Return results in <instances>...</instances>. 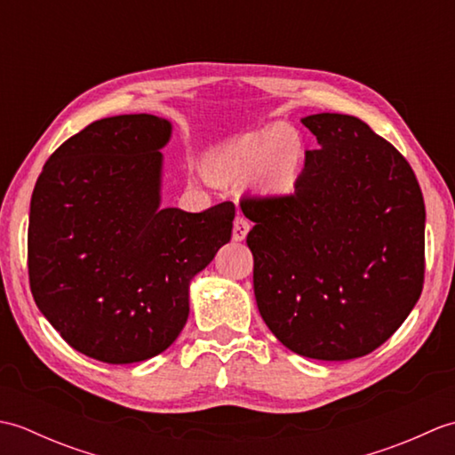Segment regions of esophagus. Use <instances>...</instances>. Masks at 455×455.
Returning a JSON list of instances; mask_svg holds the SVG:
<instances>
[{
    "label": "esophagus",
    "instance_id": "esophagus-1",
    "mask_svg": "<svg viewBox=\"0 0 455 455\" xmlns=\"http://www.w3.org/2000/svg\"><path fill=\"white\" fill-rule=\"evenodd\" d=\"M248 230H250V220L244 215H236L235 225H233V240H236V243L244 240Z\"/></svg>",
    "mask_w": 455,
    "mask_h": 455
}]
</instances>
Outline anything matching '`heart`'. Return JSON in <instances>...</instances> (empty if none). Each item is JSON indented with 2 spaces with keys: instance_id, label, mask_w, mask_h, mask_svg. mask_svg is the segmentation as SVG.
Segmentation results:
<instances>
[{
  "instance_id": "1",
  "label": "heart",
  "mask_w": 455,
  "mask_h": 455,
  "mask_svg": "<svg viewBox=\"0 0 455 455\" xmlns=\"http://www.w3.org/2000/svg\"><path fill=\"white\" fill-rule=\"evenodd\" d=\"M303 164V144L282 124L248 132L219 148L209 172L219 180H240L258 173L266 191L287 193L295 188Z\"/></svg>"
}]
</instances>
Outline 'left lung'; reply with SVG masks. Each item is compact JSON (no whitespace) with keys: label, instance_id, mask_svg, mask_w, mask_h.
Instances as JSON below:
<instances>
[{"label":"left lung","instance_id":"left-lung-1","mask_svg":"<svg viewBox=\"0 0 455 455\" xmlns=\"http://www.w3.org/2000/svg\"><path fill=\"white\" fill-rule=\"evenodd\" d=\"M301 121L321 147L305 152L295 191L240 201L254 222V295L291 352L354 360L389 340L419 301L427 211L411 164L363 121Z\"/></svg>","mask_w":455,"mask_h":455}]
</instances>
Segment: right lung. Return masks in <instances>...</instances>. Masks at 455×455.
<instances>
[{"label": "right lung", "mask_w": 455, "mask_h": 455, "mask_svg": "<svg viewBox=\"0 0 455 455\" xmlns=\"http://www.w3.org/2000/svg\"><path fill=\"white\" fill-rule=\"evenodd\" d=\"M170 121L117 115L46 160L28 215V283L74 350L105 363L162 354L189 315V283L233 235L235 205L160 207Z\"/></svg>", "instance_id": "obj_1"}]
</instances>
